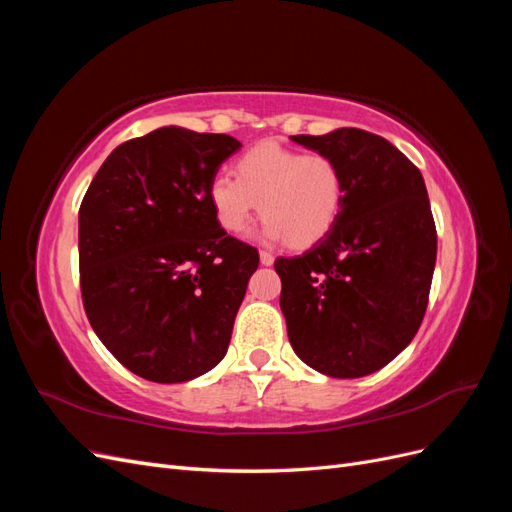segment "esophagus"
I'll list each match as a JSON object with an SVG mask.
<instances>
[{"mask_svg":"<svg viewBox=\"0 0 512 512\" xmlns=\"http://www.w3.org/2000/svg\"><path fill=\"white\" fill-rule=\"evenodd\" d=\"M273 254L271 252H267V250H260V262H262V265H273Z\"/></svg>","mask_w":512,"mask_h":512,"instance_id":"1","label":"esophagus"}]
</instances>
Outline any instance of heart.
<instances>
[{"label": "heart", "mask_w": 512, "mask_h": 512, "mask_svg": "<svg viewBox=\"0 0 512 512\" xmlns=\"http://www.w3.org/2000/svg\"><path fill=\"white\" fill-rule=\"evenodd\" d=\"M232 175L209 183L215 220L241 235L260 211L269 241H286L294 250L320 243L337 224L346 200V179L331 156L303 153L265 141L243 151Z\"/></svg>", "instance_id": "b5f03b06"}]
</instances>
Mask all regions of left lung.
Listing matches in <instances>:
<instances>
[{"label":"left lung","instance_id":"8db88e82","mask_svg":"<svg viewBox=\"0 0 512 512\" xmlns=\"http://www.w3.org/2000/svg\"><path fill=\"white\" fill-rule=\"evenodd\" d=\"M292 141L342 166L346 200L312 250L275 260L290 346L331 378L374 374L412 342L429 301L438 235L423 175L359 128Z\"/></svg>","mask_w":512,"mask_h":512}]
</instances>
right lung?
I'll return each mask as SVG.
<instances>
[{
	"mask_svg": "<svg viewBox=\"0 0 512 512\" xmlns=\"http://www.w3.org/2000/svg\"><path fill=\"white\" fill-rule=\"evenodd\" d=\"M241 147L177 126L121 143L79 209L81 297L115 359L151 382L203 376L230 344L258 250L215 220L209 183Z\"/></svg>",
	"mask_w": 512,
	"mask_h": 512,
	"instance_id": "add662e5",
	"label": "right lung"
}]
</instances>
